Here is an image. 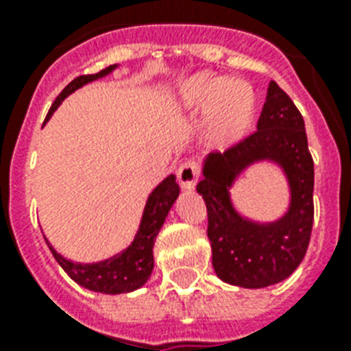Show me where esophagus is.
Returning <instances> with one entry per match:
<instances>
[{
	"label": "esophagus",
	"mask_w": 351,
	"mask_h": 351,
	"mask_svg": "<svg viewBox=\"0 0 351 351\" xmlns=\"http://www.w3.org/2000/svg\"><path fill=\"white\" fill-rule=\"evenodd\" d=\"M200 176V164L197 160H187L178 167V182L184 189H191Z\"/></svg>",
	"instance_id": "obj_1"
}]
</instances>
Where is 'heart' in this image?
<instances>
[{
	"instance_id": "heart-1",
	"label": "heart",
	"mask_w": 351,
	"mask_h": 351,
	"mask_svg": "<svg viewBox=\"0 0 351 351\" xmlns=\"http://www.w3.org/2000/svg\"><path fill=\"white\" fill-rule=\"evenodd\" d=\"M180 101L191 111H213L209 125L219 138L244 131L255 109V96L247 85L219 74H198L187 80L180 87Z\"/></svg>"
}]
</instances>
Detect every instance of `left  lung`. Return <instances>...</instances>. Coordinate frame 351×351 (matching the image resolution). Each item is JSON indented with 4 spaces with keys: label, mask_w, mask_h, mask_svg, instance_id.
Wrapping results in <instances>:
<instances>
[{
    "label": "left lung",
    "mask_w": 351,
    "mask_h": 351,
    "mask_svg": "<svg viewBox=\"0 0 351 351\" xmlns=\"http://www.w3.org/2000/svg\"><path fill=\"white\" fill-rule=\"evenodd\" d=\"M271 159L289 178V213L271 225L240 217L229 187L247 165ZM197 191L208 208V237L213 267L224 282L242 288H266L288 278L299 267L313 226V158L308 149L304 120L286 93L269 84L256 131L206 158Z\"/></svg>",
    "instance_id": "1"
}]
</instances>
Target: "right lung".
I'll return each instance as SVG.
<instances>
[{
	"label": "right lung",
	"mask_w": 351,
	"mask_h": 351,
	"mask_svg": "<svg viewBox=\"0 0 351 351\" xmlns=\"http://www.w3.org/2000/svg\"><path fill=\"white\" fill-rule=\"evenodd\" d=\"M114 67L117 65H109L100 73L84 74V76L74 78L58 95V98L49 109V114H47L45 120L51 118L52 112L56 111L58 106L71 93L84 87L85 84H89L93 80L104 78L111 71H114ZM178 193H180V187L176 184L175 175H169L162 184H158L156 189L149 195L145 209H143L142 222H140V230H138L134 240H132L129 247H125L112 258L96 262V264H78V262L67 261L65 256L60 255L49 242H47V245H49V250L54 255L58 264L63 267V271L67 273L74 282H78L84 288L109 295L127 293V291H132V289L142 288L143 284L147 282V278L151 277V271H153L154 239H156L160 228L164 226V220L169 213L171 206L178 198Z\"/></svg>",
	"instance_id": "1"
}]
</instances>
